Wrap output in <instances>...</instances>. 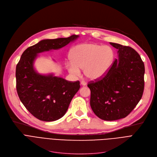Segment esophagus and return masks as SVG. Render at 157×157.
<instances>
[{"instance_id":"34e87169","label":"esophagus","mask_w":157,"mask_h":157,"mask_svg":"<svg viewBox=\"0 0 157 157\" xmlns=\"http://www.w3.org/2000/svg\"><path fill=\"white\" fill-rule=\"evenodd\" d=\"M80 83H81V85L82 86H86V83H85V81H81Z\"/></svg>"}]
</instances>
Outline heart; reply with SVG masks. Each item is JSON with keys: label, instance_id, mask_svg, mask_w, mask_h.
I'll return each instance as SVG.
<instances>
[{"label": "heart", "instance_id": "obj_1", "mask_svg": "<svg viewBox=\"0 0 157 157\" xmlns=\"http://www.w3.org/2000/svg\"><path fill=\"white\" fill-rule=\"evenodd\" d=\"M70 59L71 62H67L66 67L72 75L79 76L81 69L87 78L98 80L104 78L111 69L114 53L108 46L83 43L72 49Z\"/></svg>", "mask_w": 157, "mask_h": 157}]
</instances>
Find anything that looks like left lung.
I'll return each mask as SVG.
<instances>
[{"instance_id":"8db88e82","label":"left lung","mask_w":157,"mask_h":157,"mask_svg":"<svg viewBox=\"0 0 157 157\" xmlns=\"http://www.w3.org/2000/svg\"><path fill=\"white\" fill-rule=\"evenodd\" d=\"M118 49V59L101 79L88 84L90 106L95 114L105 121L125 118L143 96L144 65L133 48L110 43Z\"/></svg>"}]
</instances>
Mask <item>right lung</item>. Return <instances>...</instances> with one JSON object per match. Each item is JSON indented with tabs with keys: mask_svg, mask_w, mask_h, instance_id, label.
I'll return each instance as SVG.
<instances>
[{
	"mask_svg": "<svg viewBox=\"0 0 157 157\" xmlns=\"http://www.w3.org/2000/svg\"><path fill=\"white\" fill-rule=\"evenodd\" d=\"M79 37L72 35L67 38L44 39L28 48L16 65V90L22 104L36 118L53 121L61 118L80 88L79 81L72 82L55 76L38 73L34 63L38 54L59 49Z\"/></svg>",
	"mask_w": 157,
	"mask_h": 157,
	"instance_id": "obj_1",
	"label": "right lung"
}]
</instances>
